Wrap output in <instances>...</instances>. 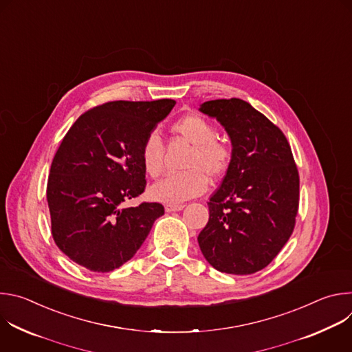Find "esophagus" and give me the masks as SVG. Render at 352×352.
Listing matches in <instances>:
<instances>
[{"instance_id":"1","label":"esophagus","mask_w":352,"mask_h":352,"mask_svg":"<svg viewBox=\"0 0 352 352\" xmlns=\"http://www.w3.org/2000/svg\"><path fill=\"white\" fill-rule=\"evenodd\" d=\"M185 206L184 205H166V212L171 213V212H179L182 210Z\"/></svg>"}]
</instances>
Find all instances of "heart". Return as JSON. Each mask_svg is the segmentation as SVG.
I'll return each mask as SVG.
<instances>
[{"label":"heart","instance_id":"obj_1","mask_svg":"<svg viewBox=\"0 0 352 352\" xmlns=\"http://www.w3.org/2000/svg\"><path fill=\"white\" fill-rule=\"evenodd\" d=\"M173 132L192 144L186 159L188 171L171 174L150 188V196L157 202L179 205L188 199L202 195L208 189V177L221 178L231 164V148L219 140L216 128L206 118L190 114L179 118L171 126ZM144 171L159 177L164 168V146L162 138L152 132L144 139L140 150Z\"/></svg>","mask_w":352,"mask_h":352}]
</instances>
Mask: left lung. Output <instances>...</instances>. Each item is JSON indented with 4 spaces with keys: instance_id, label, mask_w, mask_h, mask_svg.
Returning <instances> with one entry per match:
<instances>
[{
    "instance_id": "8db88e82",
    "label": "left lung",
    "mask_w": 352,
    "mask_h": 352,
    "mask_svg": "<svg viewBox=\"0 0 352 352\" xmlns=\"http://www.w3.org/2000/svg\"><path fill=\"white\" fill-rule=\"evenodd\" d=\"M199 111L216 118L231 140V164L209 200V221L197 242L219 272L265 269L292 234L299 177L284 133L241 98H219Z\"/></svg>"
}]
</instances>
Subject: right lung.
<instances>
[{
  "instance_id": "1",
  "label": "right lung",
  "mask_w": 352,
  "mask_h": 352,
  "mask_svg": "<svg viewBox=\"0 0 352 352\" xmlns=\"http://www.w3.org/2000/svg\"><path fill=\"white\" fill-rule=\"evenodd\" d=\"M174 100L110 102L82 114L64 136L52 163L47 202L57 246L75 263L97 273L132 259L160 204L124 208L146 186L140 150Z\"/></svg>"
}]
</instances>
